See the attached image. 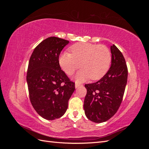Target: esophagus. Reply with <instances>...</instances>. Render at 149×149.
<instances>
[{
    "mask_svg": "<svg viewBox=\"0 0 149 149\" xmlns=\"http://www.w3.org/2000/svg\"><path fill=\"white\" fill-rule=\"evenodd\" d=\"M81 86H82V85L80 84H78V83H75V88H77Z\"/></svg>",
    "mask_w": 149,
    "mask_h": 149,
    "instance_id": "obj_1",
    "label": "esophagus"
}]
</instances>
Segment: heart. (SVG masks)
I'll use <instances>...</instances> for the list:
<instances>
[{
  "instance_id": "heart-1",
  "label": "heart",
  "mask_w": 149,
  "mask_h": 149,
  "mask_svg": "<svg viewBox=\"0 0 149 149\" xmlns=\"http://www.w3.org/2000/svg\"><path fill=\"white\" fill-rule=\"evenodd\" d=\"M71 54L62 53L59 56V64L68 75L73 74L81 67L75 79L83 82L91 78L93 80L102 78L111 65L112 56L107 47L90 43H78L70 47Z\"/></svg>"
}]
</instances>
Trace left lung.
I'll return each instance as SVG.
<instances>
[{
    "label": "left lung",
    "mask_w": 149,
    "mask_h": 149,
    "mask_svg": "<svg viewBox=\"0 0 149 149\" xmlns=\"http://www.w3.org/2000/svg\"><path fill=\"white\" fill-rule=\"evenodd\" d=\"M109 70L98 81L85 84L87 94L84 110L87 118L96 123L107 121L118 111L127 81V67L123 54L114 45Z\"/></svg>",
    "instance_id": "1"
}]
</instances>
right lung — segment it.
I'll return each instance as SVG.
<instances>
[{
	"label": "right lung",
	"instance_id": "obj_1",
	"mask_svg": "<svg viewBox=\"0 0 149 149\" xmlns=\"http://www.w3.org/2000/svg\"><path fill=\"white\" fill-rule=\"evenodd\" d=\"M69 43L48 37L36 47L29 60L26 82L30 102L36 112L47 120L64 115L75 90L74 83L61 70L58 61L61 50Z\"/></svg>",
	"mask_w": 149,
	"mask_h": 149
}]
</instances>
